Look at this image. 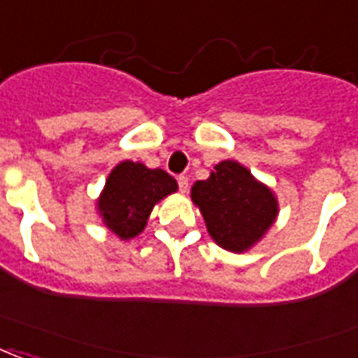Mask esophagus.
I'll list each match as a JSON object with an SVG mask.
<instances>
[{"instance_id": "1", "label": "esophagus", "mask_w": 358, "mask_h": 358, "mask_svg": "<svg viewBox=\"0 0 358 358\" xmlns=\"http://www.w3.org/2000/svg\"><path fill=\"white\" fill-rule=\"evenodd\" d=\"M178 187H180V192L182 193H186L187 192V187H189V180H187V176H184V174H180L178 178Z\"/></svg>"}]
</instances>
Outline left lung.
Masks as SVG:
<instances>
[{
  "mask_svg": "<svg viewBox=\"0 0 358 358\" xmlns=\"http://www.w3.org/2000/svg\"><path fill=\"white\" fill-rule=\"evenodd\" d=\"M206 229L216 243L231 252H243L260 239L277 216V201L245 166L222 161L208 180L192 187Z\"/></svg>",
  "mask_w": 358,
  "mask_h": 358,
  "instance_id": "left-lung-1",
  "label": "left lung"
}]
</instances>
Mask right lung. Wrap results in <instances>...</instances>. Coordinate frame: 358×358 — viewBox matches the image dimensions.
I'll list each match as a JSON object with an SVG mask.
<instances>
[{
	"label": "right lung",
	"mask_w": 358,
	"mask_h": 358,
	"mask_svg": "<svg viewBox=\"0 0 358 358\" xmlns=\"http://www.w3.org/2000/svg\"><path fill=\"white\" fill-rule=\"evenodd\" d=\"M176 180L161 169L123 161L106 180V189L98 199L104 224L121 239H131L145 226L153 205L176 192Z\"/></svg>",
	"instance_id": "add662e5"
}]
</instances>
